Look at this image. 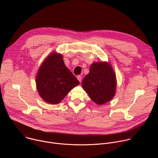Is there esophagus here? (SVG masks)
Wrapping results in <instances>:
<instances>
[{"label":"esophagus","mask_w":158,"mask_h":158,"mask_svg":"<svg viewBox=\"0 0 158 158\" xmlns=\"http://www.w3.org/2000/svg\"><path fill=\"white\" fill-rule=\"evenodd\" d=\"M77 79H78V81L79 82H81V81H82V76H77Z\"/></svg>","instance_id":"1"}]
</instances>
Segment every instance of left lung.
<instances>
[{
    "instance_id": "left-lung-1",
    "label": "left lung",
    "mask_w": 158,
    "mask_h": 158,
    "mask_svg": "<svg viewBox=\"0 0 158 158\" xmlns=\"http://www.w3.org/2000/svg\"><path fill=\"white\" fill-rule=\"evenodd\" d=\"M82 85L92 101L102 105L110 101L116 94V74L109 63L94 62Z\"/></svg>"
}]
</instances>
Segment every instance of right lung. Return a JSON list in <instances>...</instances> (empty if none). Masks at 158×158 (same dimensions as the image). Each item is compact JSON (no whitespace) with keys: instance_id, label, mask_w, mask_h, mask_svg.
Here are the masks:
<instances>
[{"instance_id":"right-lung-1","label":"right lung","mask_w":158,"mask_h":158,"mask_svg":"<svg viewBox=\"0 0 158 158\" xmlns=\"http://www.w3.org/2000/svg\"><path fill=\"white\" fill-rule=\"evenodd\" d=\"M37 91L44 101L59 104L79 82L67 68L61 54L52 52L42 62L36 76Z\"/></svg>"}]
</instances>
